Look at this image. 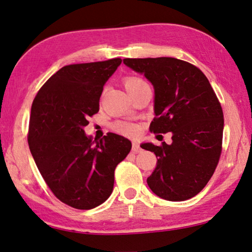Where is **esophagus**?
<instances>
[{
  "label": "esophagus",
  "mask_w": 252,
  "mask_h": 252,
  "mask_svg": "<svg viewBox=\"0 0 252 252\" xmlns=\"http://www.w3.org/2000/svg\"><path fill=\"white\" fill-rule=\"evenodd\" d=\"M141 151V148H140V144L136 142V141H133L132 142V152L134 153H138Z\"/></svg>",
  "instance_id": "esophagus-1"
}]
</instances>
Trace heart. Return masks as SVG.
Here are the masks:
<instances>
[{"label":"heart","instance_id":"1","mask_svg":"<svg viewBox=\"0 0 252 252\" xmlns=\"http://www.w3.org/2000/svg\"><path fill=\"white\" fill-rule=\"evenodd\" d=\"M125 88L130 93L132 91L136 90V89L147 85V82L143 79L139 78V76H129V78L125 79ZM113 129L116 130L118 133H121L123 135H134L139 132V126L132 122L127 121H119L114 125Z\"/></svg>","mask_w":252,"mask_h":252}]
</instances>
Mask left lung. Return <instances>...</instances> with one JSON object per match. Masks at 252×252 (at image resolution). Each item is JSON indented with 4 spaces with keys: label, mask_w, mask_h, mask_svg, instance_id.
<instances>
[{
    "label": "left lung",
    "mask_w": 252,
    "mask_h": 252,
    "mask_svg": "<svg viewBox=\"0 0 252 252\" xmlns=\"http://www.w3.org/2000/svg\"><path fill=\"white\" fill-rule=\"evenodd\" d=\"M155 88L153 133L172 132V143H143L155 152L157 167L148 186L169 201L197 195L210 180L222 151L223 112L207 76L197 66L174 58L125 59Z\"/></svg>",
    "instance_id": "obj_1"
}]
</instances>
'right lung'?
Segmentation results:
<instances>
[{"instance_id":"right-lung-1","label":"right lung","mask_w":252,"mask_h":252,"mask_svg":"<svg viewBox=\"0 0 252 252\" xmlns=\"http://www.w3.org/2000/svg\"><path fill=\"white\" fill-rule=\"evenodd\" d=\"M121 59L63 66L34 97L28 142L41 176L60 201L80 210L103 203L112 193L114 170L131 142L111 133L93 141L83 127L99 112L106 81Z\"/></svg>"}]
</instances>
